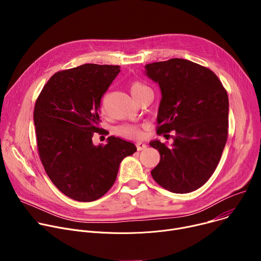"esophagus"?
Returning <instances> with one entry per match:
<instances>
[{"instance_id":"1","label":"esophagus","mask_w":261,"mask_h":261,"mask_svg":"<svg viewBox=\"0 0 261 261\" xmlns=\"http://www.w3.org/2000/svg\"><path fill=\"white\" fill-rule=\"evenodd\" d=\"M136 147H137L138 151H143V150H146L147 145H146L144 142L138 141V142H136Z\"/></svg>"}]
</instances>
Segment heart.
I'll use <instances>...</instances> for the list:
<instances>
[{
	"label": "heart",
	"mask_w": 261,
	"mask_h": 261,
	"mask_svg": "<svg viewBox=\"0 0 261 261\" xmlns=\"http://www.w3.org/2000/svg\"><path fill=\"white\" fill-rule=\"evenodd\" d=\"M129 90H130L132 97L135 100H137L139 98V96H141L144 92L150 91V89H148L144 84H142L140 82H133L130 85ZM117 132L125 137H131V138H137V137H140V135H141L140 129L137 126L130 125V124L122 125V126L118 127Z\"/></svg>",
	"instance_id": "heart-1"
}]
</instances>
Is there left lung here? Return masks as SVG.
<instances>
[{
	"label": "left lung",
	"mask_w": 261,
	"mask_h": 261,
	"mask_svg": "<svg viewBox=\"0 0 261 261\" xmlns=\"http://www.w3.org/2000/svg\"><path fill=\"white\" fill-rule=\"evenodd\" d=\"M145 75L159 85L158 134L175 131L168 145L158 139L150 145L160 154L153 178L172 193H189L214 173L228 134L227 92L216 74L184 59L144 66Z\"/></svg>",
	"instance_id": "obj_1"
}]
</instances>
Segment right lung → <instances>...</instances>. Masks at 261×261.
I'll return each instance as SVG.
<instances>
[{
	"instance_id": "right-lung-1",
	"label": "right lung",
	"mask_w": 261,
	"mask_h": 261,
	"mask_svg": "<svg viewBox=\"0 0 261 261\" xmlns=\"http://www.w3.org/2000/svg\"><path fill=\"white\" fill-rule=\"evenodd\" d=\"M120 66L85 64L60 71L43 87L34 109L37 145L56 187L77 201L102 197L116 181L122 160L136 152L133 142L100 132V102L120 73Z\"/></svg>"
}]
</instances>
